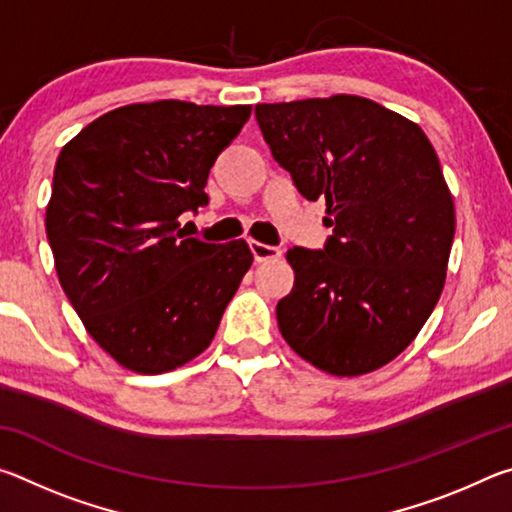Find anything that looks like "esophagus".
<instances>
[{
  "label": "esophagus",
  "instance_id": "1",
  "mask_svg": "<svg viewBox=\"0 0 512 512\" xmlns=\"http://www.w3.org/2000/svg\"><path fill=\"white\" fill-rule=\"evenodd\" d=\"M250 250H253V257H255L257 264L273 262V259H280L282 257V250L280 248L262 244V241H250Z\"/></svg>",
  "mask_w": 512,
  "mask_h": 512
}]
</instances>
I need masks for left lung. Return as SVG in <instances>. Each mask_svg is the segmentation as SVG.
<instances>
[{
    "mask_svg": "<svg viewBox=\"0 0 512 512\" xmlns=\"http://www.w3.org/2000/svg\"><path fill=\"white\" fill-rule=\"evenodd\" d=\"M273 158L309 201L325 198V250L291 248L296 284L277 302L291 350L359 377L409 348L443 293L456 212L415 121L357 94L257 103Z\"/></svg>",
    "mask_w": 512,
    "mask_h": 512,
    "instance_id": "left-lung-1",
    "label": "left lung"
}]
</instances>
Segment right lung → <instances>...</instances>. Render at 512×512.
Returning a JSON list of instances; mask_svg holds the SVG:
<instances>
[{"mask_svg": "<svg viewBox=\"0 0 512 512\" xmlns=\"http://www.w3.org/2000/svg\"><path fill=\"white\" fill-rule=\"evenodd\" d=\"M250 110L131 103L94 119L58 155L45 228L60 287L126 370L160 375L207 350L253 264L244 239L205 244L178 221L207 203L216 155Z\"/></svg>", "mask_w": 512, "mask_h": 512, "instance_id": "obj_1", "label": "right lung"}]
</instances>
